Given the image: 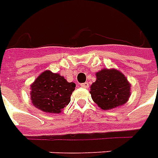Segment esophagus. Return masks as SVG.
Instances as JSON below:
<instances>
[{
    "label": "esophagus",
    "instance_id": "1",
    "mask_svg": "<svg viewBox=\"0 0 158 158\" xmlns=\"http://www.w3.org/2000/svg\"><path fill=\"white\" fill-rule=\"evenodd\" d=\"M80 86L83 87V88H88L89 87V84L87 82L83 83V84H80Z\"/></svg>",
    "mask_w": 158,
    "mask_h": 158
}]
</instances>
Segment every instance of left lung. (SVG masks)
Masks as SVG:
<instances>
[{"label": "left lung", "mask_w": 158, "mask_h": 158, "mask_svg": "<svg viewBox=\"0 0 158 158\" xmlns=\"http://www.w3.org/2000/svg\"><path fill=\"white\" fill-rule=\"evenodd\" d=\"M90 85L91 98L99 108L109 110L124 105L131 96V84L126 76L114 68H103L96 73Z\"/></svg>", "instance_id": "1"}]
</instances>
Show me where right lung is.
<instances>
[{"instance_id": "right-lung-1", "label": "right lung", "mask_w": 158, "mask_h": 158, "mask_svg": "<svg viewBox=\"0 0 158 158\" xmlns=\"http://www.w3.org/2000/svg\"><path fill=\"white\" fill-rule=\"evenodd\" d=\"M75 86L59 73L46 70L31 85V100L43 112L59 114L70 102Z\"/></svg>"}]
</instances>
